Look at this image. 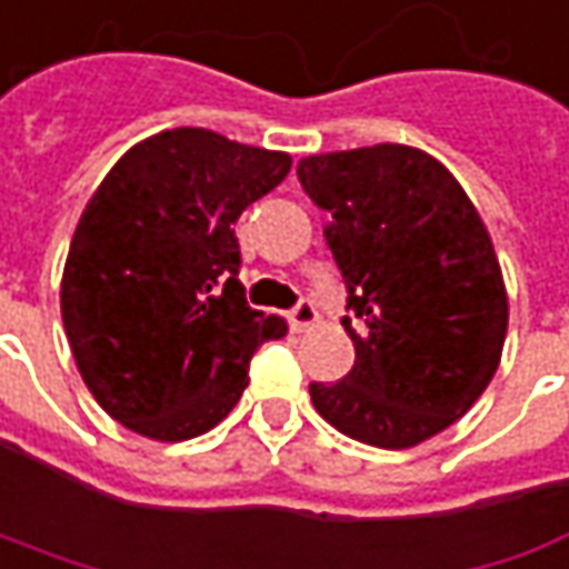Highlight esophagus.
I'll list each match as a JSON object with an SVG mask.
<instances>
[{"label": "esophagus", "mask_w": 569, "mask_h": 569, "mask_svg": "<svg viewBox=\"0 0 569 569\" xmlns=\"http://www.w3.org/2000/svg\"><path fill=\"white\" fill-rule=\"evenodd\" d=\"M289 325H292V331H309V328L318 325V309L311 302H299L296 309L289 311Z\"/></svg>", "instance_id": "esophagus-1"}]
</instances>
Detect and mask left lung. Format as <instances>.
<instances>
[{
  "mask_svg": "<svg viewBox=\"0 0 569 569\" xmlns=\"http://www.w3.org/2000/svg\"><path fill=\"white\" fill-rule=\"evenodd\" d=\"M299 181L331 212L357 315L343 321L353 369L311 382V405L366 446H420L471 410L503 357L507 283L481 212L442 161L401 142L309 156Z\"/></svg>",
  "mask_w": 569,
  "mask_h": 569,
  "instance_id": "left-lung-1",
  "label": "left lung"
}]
</instances>
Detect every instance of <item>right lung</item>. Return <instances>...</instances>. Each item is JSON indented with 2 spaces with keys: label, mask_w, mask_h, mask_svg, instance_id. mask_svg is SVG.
I'll return each instance as SVG.
<instances>
[{
  "label": "right lung",
  "mask_w": 569,
  "mask_h": 569,
  "mask_svg": "<svg viewBox=\"0 0 569 569\" xmlns=\"http://www.w3.org/2000/svg\"><path fill=\"white\" fill-rule=\"evenodd\" d=\"M292 156L178 127L127 149L91 193L66 254L62 328L82 382L117 423L156 442L212 430L248 362L283 337L244 302L238 216Z\"/></svg>",
  "instance_id": "1"
}]
</instances>
